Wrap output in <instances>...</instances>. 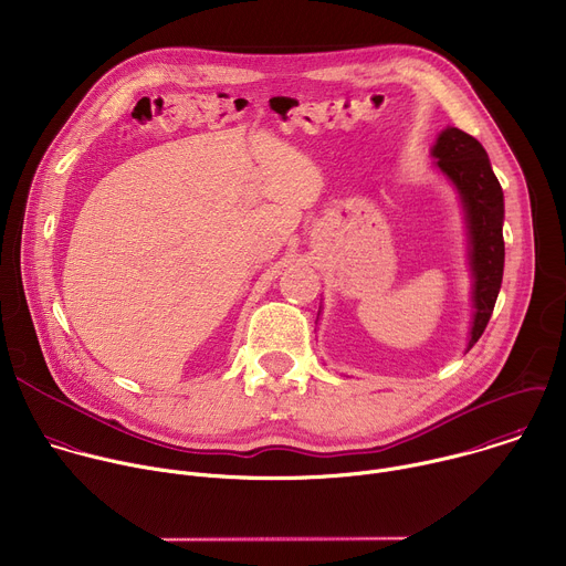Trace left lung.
Segmentation results:
<instances>
[{
  "label": "left lung",
  "instance_id": "obj_1",
  "mask_svg": "<svg viewBox=\"0 0 566 566\" xmlns=\"http://www.w3.org/2000/svg\"><path fill=\"white\" fill-rule=\"evenodd\" d=\"M432 154L437 166L459 188L470 228V262L474 275V322L468 349L481 338L493 315L504 275V192L486 149L470 134L448 127Z\"/></svg>",
  "mask_w": 566,
  "mask_h": 566
}]
</instances>
